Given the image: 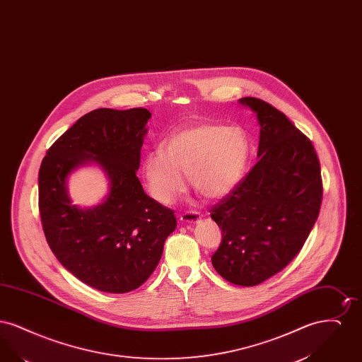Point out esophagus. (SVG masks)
<instances>
[{
	"label": "esophagus",
	"mask_w": 362,
	"mask_h": 362,
	"mask_svg": "<svg viewBox=\"0 0 362 362\" xmlns=\"http://www.w3.org/2000/svg\"><path fill=\"white\" fill-rule=\"evenodd\" d=\"M199 218H201V214H199L198 211H191V210L183 213V214L180 216V221H182L183 224H194V223L199 221Z\"/></svg>",
	"instance_id": "obj_1"
}]
</instances>
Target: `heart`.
Instances as JSON below:
<instances>
[{
	"label": "heart",
	"mask_w": 362,
	"mask_h": 362,
	"mask_svg": "<svg viewBox=\"0 0 362 362\" xmlns=\"http://www.w3.org/2000/svg\"><path fill=\"white\" fill-rule=\"evenodd\" d=\"M251 145L239 126L201 122L173 134L164 148L144 157L142 173L149 194L161 205H171L191 186L209 199H218L236 189L244 177Z\"/></svg>",
	"instance_id": "heart-1"
}]
</instances>
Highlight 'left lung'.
<instances>
[{
	"instance_id": "left-lung-1",
	"label": "left lung",
	"mask_w": 362,
	"mask_h": 362,
	"mask_svg": "<svg viewBox=\"0 0 362 362\" xmlns=\"http://www.w3.org/2000/svg\"><path fill=\"white\" fill-rule=\"evenodd\" d=\"M260 126L258 163L210 209L223 240L211 264L230 284L255 286L300 252L317 220L323 186L313 145L285 114L243 98Z\"/></svg>"
}]
</instances>
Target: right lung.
<instances>
[{"label":"right lung","mask_w":362,"mask_h":362,"mask_svg":"<svg viewBox=\"0 0 362 362\" xmlns=\"http://www.w3.org/2000/svg\"><path fill=\"white\" fill-rule=\"evenodd\" d=\"M146 108H98L58 138L39 170V211L54 255L76 278L107 293L139 288L158 264L176 228L173 210L148 197L137 177L151 119ZM88 162L110 180L104 202L71 205L66 182Z\"/></svg>","instance_id":"obj_1"}]
</instances>
